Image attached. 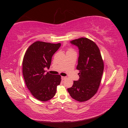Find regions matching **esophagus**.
<instances>
[{"label": "esophagus", "instance_id": "obj_1", "mask_svg": "<svg viewBox=\"0 0 128 128\" xmlns=\"http://www.w3.org/2000/svg\"><path fill=\"white\" fill-rule=\"evenodd\" d=\"M61 79L62 80H66V77H65V76H62V77H61Z\"/></svg>", "mask_w": 128, "mask_h": 128}]
</instances>
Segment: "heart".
I'll list each match as a JSON object with an SVG mask.
<instances>
[{
    "label": "heart",
    "mask_w": 128,
    "mask_h": 128,
    "mask_svg": "<svg viewBox=\"0 0 128 128\" xmlns=\"http://www.w3.org/2000/svg\"><path fill=\"white\" fill-rule=\"evenodd\" d=\"M68 51H71V50H68Z\"/></svg>",
    "instance_id": "1"
}]
</instances>
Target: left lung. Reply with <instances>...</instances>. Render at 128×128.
I'll return each mask as SVG.
<instances>
[{"label": "left lung", "instance_id": "left-lung-1", "mask_svg": "<svg viewBox=\"0 0 128 128\" xmlns=\"http://www.w3.org/2000/svg\"><path fill=\"white\" fill-rule=\"evenodd\" d=\"M79 49L78 80L74 81L72 87L67 89L72 97L80 102H86L97 92L103 74L104 64L99 48L94 42L87 38L70 41Z\"/></svg>", "mask_w": 128, "mask_h": 128}]
</instances>
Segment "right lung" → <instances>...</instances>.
Instances as JSON below:
<instances>
[{
    "label": "right lung",
    "instance_id": "right-lung-1",
    "mask_svg": "<svg viewBox=\"0 0 128 128\" xmlns=\"http://www.w3.org/2000/svg\"><path fill=\"white\" fill-rule=\"evenodd\" d=\"M61 44L37 41L26 51L22 62V72L26 87L34 98L46 102L55 96L61 76L45 72L50 68L52 57Z\"/></svg>",
    "mask_w": 128,
    "mask_h": 128
}]
</instances>
